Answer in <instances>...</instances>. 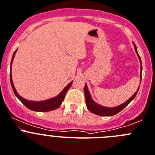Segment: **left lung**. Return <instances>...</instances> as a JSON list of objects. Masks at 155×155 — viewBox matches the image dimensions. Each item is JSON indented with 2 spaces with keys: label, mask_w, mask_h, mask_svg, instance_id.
Returning <instances> with one entry per match:
<instances>
[{
  "label": "left lung",
  "mask_w": 155,
  "mask_h": 155,
  "mask_svg": "<svg viewBox=\"0 0 155 155\" xmlns=\"http://www.w3.org/2000/svg\"><path fill=\"white\" fill-rule=\"evenodd\" d=\"M134 48H135V51H136L137 54L138 55L139 60H140V66H141V72H142V64H141V60H140V58L139 56L138 53H137V47L136 45H134ZM141 72H140V76H141ZM139 90V88H138ZM138 91V90H137ZM137 91L134 93V94L127 101H126L124 104H121V105L118 106V107H102V106L98 105L92 100L91 96H90V93H89V90L87 89V86L85 84V87H84V93H85V97H86V107H87L88 110L90 111V112L93 113L94 114H97V115H100V116H113L115 115V114H118L119 112H120L123 109L125 108L128 104L132 101V100L134 99V97H136L137 93Z\"/></svg>",
  "instance_id": "left-lung-1"
}]
</instances>
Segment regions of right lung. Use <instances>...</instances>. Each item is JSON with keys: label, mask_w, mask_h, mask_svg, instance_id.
<instances>
[{"label": "right lung", "mask_w": 155, "mask_h": 155, "mask_svg": "<svg viewBox=\"0 0 155 155\" xmlns=\"http://www.w3.org/2000/svg\"><path fill=\"white\" fill-rule=\"evenodd\" d=\"M17 50H15V52L13 54V56H12V61H13V58L15 57V52H16ZM10 79H11V84L12 86V90H13L14 93H15V96L18 97L19 100L27 108H28L29 110H31L33 111H38V112H47V111H51L54 110L55 109H57L58 107H59L62 104V101L64 100L65 98V96L67 93L68 90L70 88L71 85H72V82L69 83L67 86H65V88L56 97L52 99H50L48 100H45V101H40V102H34V101H29V100H25V99L22 98L21 97H20L18 95V93H17V91L15 90V88L14 86L13 82H12V72H10Z\"/></svg>", "instance_id": "add662e5"}]
</instances>
